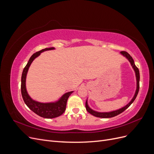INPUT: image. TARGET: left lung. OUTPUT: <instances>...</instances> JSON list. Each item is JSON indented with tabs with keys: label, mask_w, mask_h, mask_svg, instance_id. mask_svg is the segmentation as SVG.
<instances>
[{
	"label": "left lung",
	"mask_w": 154,
	"mask_h": 154,
	"mask_svg": "<svg viewBox=\"0 0 154 154\" xmlns=\"http://www.w3.org/2000/svg\"><path fill=\"white\" fill-rule=\"evenodd\" d=\"M120 54H122V56H123L124 57H125L126 58H127L129 62L130 63V65H131L133 69H134V71L135 72V74H136V92H135L134 96L132 97V99L131 100V101H130L128 104H127L125 106L122 107V108L116 110L110 111V112H97V111L92 110L91 108V107L88 106V101L87 100L86 103H85L86 110H87L88 112H89L92 116H96V117L101 118H109L114 117V116H117V115H118V114H119L121 113H122L123 111H125L130 105H131L133 103L134 101L135 100V99L136 98V97L137 96L139 89V79H140V75H139V69L136 66V65H135L134 61L132 57L127 52H126V51H122V52L120 53Z\"/></svg>",
	"instance_id": "1"
}]
</instances>
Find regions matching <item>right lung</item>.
Wrapping results in <instances>:
<instances>
[{"label": "right lung", "mask_w": 154, "mask_h": 154, "mask_svg": "<svg viewBox=\"0 0 154 154\" xmlns=\"http://www.w3.org/2000/svg\"><path fill=\"white\" fill-rule=\"evenodd\" d=\"M54 49H55L54 48H45L32 54L24 70H23L21 78V93L22 98L24 100L26 105L29 107V109L34 112L37 115H38L40 117L48 119L58 117L64 112L66 109L67 101L69 97L74 91H70L65 93L57 101L53 102L42 103V102L32 100L27 91L26 76L31 64L36 58L38 57L42 53L44 52V51Z\"/></svg>", "instance_id": "right-lung-1"}]
</instances>
